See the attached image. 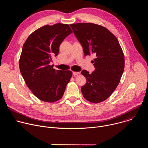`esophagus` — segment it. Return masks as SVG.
<instances>
[{
  "label": "esophagus",
  "instance_id": "1",
  "mask_svg": "<svg viewBox=\"0 0 148 148\" xmlns=\"http://www.w3.org/2000/svg\"><path fill=\"white\" fill-rule=\"evenodd\" d=\"M80 73H79V72H75V71H74V72H73V74L74 75H78V74H79Z\"/></svg>",
  "mask_w": 148,
  "mask_h": 148
}]
</instances>
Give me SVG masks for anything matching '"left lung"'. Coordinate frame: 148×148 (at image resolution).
<instances>
[{"label":"left lung","instance_id":"obj_1","mask_svg":"<svg viewBox=\"0 0 148 148\" xmlns=\"http://www.w3.org/2000/svg\"><path fill=\"white\" fill-rule=\"evenodd\" d=\"M81 45L84 56L93 54L95 70L90 74L84 70L81 74L87 82L81 92L86 99L99 103L107 99L114 91L123 72L125 59L116 37L107 28L91 23L70 25Z\"/></svg>","mask_w":148,"mask_h":148}]
</instances>
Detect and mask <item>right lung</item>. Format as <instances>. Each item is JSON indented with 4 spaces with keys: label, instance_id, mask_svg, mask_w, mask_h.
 I'll list each match as a JSON object with an SVG mask.
<instances>
[{
    "label": "right lung",
    "instance_id": "right-lung-1",
    "mask_svg": "<svg viewBox=\"0 0 148 148\" xmlns=\"http://www.w3.org/2000/svg\"><path fill=\"white\" fill-rule=\"evenodd\" d=\"M73 33L67 24L46 25L33 32L23 46L20 71L28 88L39 99L53 102L60 99L72 76L71 71L56 70L50 65L64 38Z\"/></svg>",
    "mask_w": 148,
    "mask_h": 148
}]
</instances>
